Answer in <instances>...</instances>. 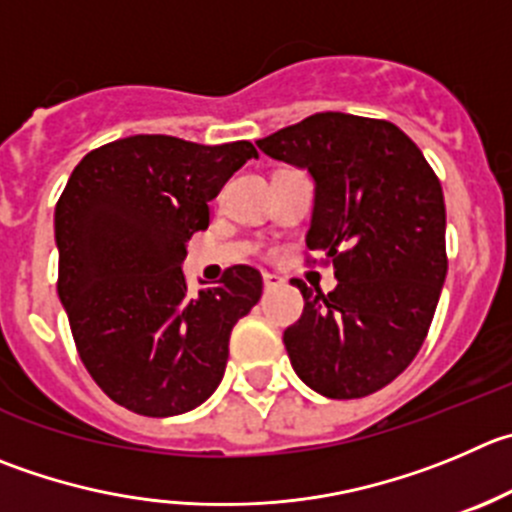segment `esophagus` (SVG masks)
Listing matches in <instances>:
<instances>
[{
    "mask_svg": "<svg viewBox=\"0 0 512 512\" xmlns=\"http://www.w3.org/2000/svg\"><path fill=\"white\" fill-rule=\"evenodd\" d=\"M284 284V279H281V276H276V274H264V289L266 291H274L276 286H281Z\"/></svg>",
    "mask_w": 512,
    "mask_h": 512,
    "instance_id": "esophagus-1",
    "label": "esophagus"
}]
</instances>
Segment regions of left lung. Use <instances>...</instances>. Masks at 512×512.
<instances>
[{"label": "left lung", "instance_id": "obj_1", "mask_svg": "<svg viewBox=\"0 0 512 512\" xmlns=\"http://www.w3.org/2000/svg\"><path fill=\"white\" fill-rule=\"evenodd\" d=\"M256 145L314 178L306 246L339 281L329 294L294 281L304 314L284 332L291 367L324 397H367L430 332L447 274L440 180L387 120L316 113Z\"/></svg>", "mask_w": 512, "mask_h": 512}]
</instances>
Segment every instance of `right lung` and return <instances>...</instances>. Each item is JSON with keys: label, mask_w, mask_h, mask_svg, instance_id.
<instances>
[{"label": "right lung", "mask_w": 512, "mask_h": 512, "mask_svg": "<svg viewBox=\"0 0 512 512\" xmlns=\"http://www.w3.org/2000/svg\"><path fill=\"white\" fill-rule=\"evenodd\" d=\"M251 158L248 140L130 135L72 170L55 208L57 294L82 364L125 410L183 415L221 384L233 326L259 304L264 281L231 266L193 296L180 264L208 228V201Z\"/></svg>", "instance_id": "right-lung-1"}]
</instances>
